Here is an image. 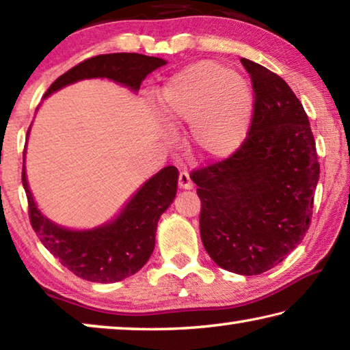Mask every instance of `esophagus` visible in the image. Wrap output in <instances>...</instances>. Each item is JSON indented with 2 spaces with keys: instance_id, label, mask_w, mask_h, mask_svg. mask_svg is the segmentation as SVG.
Instances as JSON below:
<instances>
[{
  "instance_id": "34e87169",
  "label": "esophagus",
  "mask_w": 350,
  "mask_h": 350,
  "mask_svg": "<svg viewBox=\"0 0 350 350\" xmlns=\"http://www.w3.org/2000/svg\"><path fill=\"white\" fill-rule=\"evenodd\" d=\"M179 187L183 189H189L193 188V182L189 179V174L187 171H180L179 173Z\"/></svg>"
}]
</instances>
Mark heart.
Masks as SVG:
<instances>
[{
    "label": "heart",
    "instance_id": "heart-1",
    "mask_svg": "<svg viewBox=\"0 0 350 350\" xmlns=\"http://www.w3.org/2000/svg\"><path fill=\"white\" fill-rule=\"evenodd\" d=\"M161 108L173 125H191L199 154L227 157L245 140L254 96L248 81L215 62H202L176 74L161 92Z\"/></svg>",
    "mask_w": 350,
    "mask_h": 350
}]
</instances>
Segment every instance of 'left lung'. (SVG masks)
<instances>
[{
  "instance_id": "obj_1",
  "label": "left lung",
  "mask_w": 350,
  "mask_h": 350,
  "mask_svg": "<svg viewBox=\"0 0 350 350\" xmlns=\"http://www.w3.org/2000/svg\"><path fill=\"white\" fill-rule=\"evenodd\" d=\"M254 108L232 156L193 170L200 238L215 262L238 275L273 269L309 230L319 179L309 117L280 75L247 58Z\"/></svg>"
}]
</instances>
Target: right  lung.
<instances>
[{
  "label": "right lung",
  "mask_w": 350,
  "mask_h": 350,
  "mask_svg": "<svg viewBox=\"0 0 350 350\" xmlns=\"http://www.w3.org/2000/svg\"><path fill=\"white\" fill-rule=\"evenodd\" d=\"M163 64L162 58L135 52L91 57L58 77L44 97L77 80L94 77H108L137 91L142 80ZM177 177L179 171L168 165L135 193L114 222L90 232H70L41 215L29 191L25 167L21 173L29 219L43 245L75 276L103 284L125 280L139 271L150 259L156 244L159 217L173 202Z\"/></svg>",
  "instance_id": "add662e5"
}]
</instances>
